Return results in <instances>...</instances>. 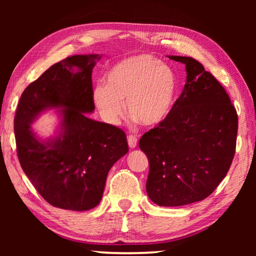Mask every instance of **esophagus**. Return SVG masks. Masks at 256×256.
<instances>
[{"mask_svg": "<svg viewBox=\"0 0 256 256\" xmlns=\"http://www.w3.org/2000/svg\"><path fill=\"white\" fill-rule=\"evenodd\" d=\"M128 143L130 148H136V145H138V138L133 136V135H130V136L128 138Z\"/></svg>", "mask_w": 256, "mask_h": 256, "instance_id": "34e87169", "label": "esophagus"}]
</instances>
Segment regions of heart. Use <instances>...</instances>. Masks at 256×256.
I'll return each mask as SVG.
<instances>
[{"instance_id": "obj_1", "label": "heart", "mask_w": 256, "mask_h": 256, "mask_svg": "<svg viewBox=\"0 0 256 256\" xmlns=\"http://www.w3.org/2000/svg\"><path fill=\"white\" fill-rule=\"evenodd\" d=\"M179 81L175 72L160 59L148 54L131 56L114 64L106 74V84L92 92L94 106L102 118L116 123L124 112L145 126H158L170 116L175 106Z\"/></svg>"}]
</instances>
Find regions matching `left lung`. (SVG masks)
Returning <instances> with one entry per match:
<instances>
[{
    "instance_id": "obj_1",
    "label": "left lung",
    "mask_w": 256,
    "mask_h": 256,
    "mask_svg": "<svg viewBox=\"0 0 256 256\" xmlns=\"http://www.w3.org/2000/svg\"><path fill=\"white\" fill-rule=\"evenodd\" d=\"M186 66V84L170 116L140 140L148 158L146 192L162 206L208 197L226 175L236 153L238 114L229 96L192 57L168 56Z\"/></svg>"
}]
</instances>
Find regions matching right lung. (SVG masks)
Wrapping results in <instances>:
<instances>
[{"label": "right lung", "instance_id": "1", "mask_svg": "<svg viewBox=\"0 0 256 256\" xmlns=\"http://www.w3.org/2000/svg\"><path fill=\"white\" fill-rule=\"evenodd\" d=\"M101 55H74L52 64L24 90L14 118L22 170L48 204L86 211L102 199L108 170L128 152L126 135L96 121L92 70ZM58 111L56 134L40 139L31 124L42 112Z\"/></svg>", "mask_w": 256, "mask_h": 256}]
</instances>
